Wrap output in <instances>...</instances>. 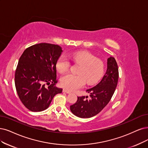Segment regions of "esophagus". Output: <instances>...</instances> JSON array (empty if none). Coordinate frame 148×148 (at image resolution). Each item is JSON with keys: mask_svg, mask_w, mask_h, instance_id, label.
Wrapping results in <instances>:
<instances>
[{"mask_svg": "<svg viewBox=\"0 0 148 148\" xmlns=\"http://www.w3.org/2000/svg\"><path fill=\"white\" fill-rule=\"evenodd\" d=\"M63 91L64 92H66V93H67V94L71 93L70 91H68V90H65V89H63Z\"/></svg>", "mask_w": 148, "mask_h": 148, "instance_id": "34e87169", "label": "esophagus"}]
</instances>
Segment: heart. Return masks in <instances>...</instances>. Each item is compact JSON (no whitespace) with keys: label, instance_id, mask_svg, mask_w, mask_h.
<instances>
[{"label":"heart","instance_id":"b5f03b06","mask_svg":"<svg viewBox=\"0 0 148 148\" xmlns=\"http://www.w3.org/2000/svg\"><path fill=\"white\" fill-rule=\"evenodd\" d=\"M73 62L81 64L77 71L78 75L67 74L60 79V85L68 91H74L82 87L86 82L88 85L93 84L99 80L104 70V64L102 60L97 59L92 53L86 51H78L69 55ZM71 66L69 58L62 55L56 63L57 70L60 73L67 71Z\"/></svg>","mask_w":148,"mask_h":148}]
</instances>
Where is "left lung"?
I'll use <instances>...</instances> for the list:
<instances>
[{
    "label": "left lung",
    "instance_id": "8db88e82",
    "mask_svg": "<svg viewBox=\"0 0 148 148\" xmlns=\"http://www.w3.org/2000/svg\"><path fill=\"white\" fill-rule=\"evenodd\" d=\"M119 78L118 64L114 57L107 59V69L100 82L86 90L88 96H78L77 101L70 106L74 114L88 118L96 115L111 100L116 90Z\"/></svg>",
    "mask_w": 148,
    "mask_h": 148
}]
</instances>
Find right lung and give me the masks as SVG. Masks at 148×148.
<instances>
[{"mask_svg": "<svg viewBox=\"0 0 148 148\" xmlns=\"http://www.w3.org/2000/svg\"><path fill=\"white\" fill-rule=\"evenodd\" d=\"M62 52L60 46L42 42L27 48L19 58L15 86L21 101L29 110H46L55 95L62 92L56 85V63Z\"/></svg>", "mask_w": 148, "mask_h": 148, "instance_id": "add662e5", "label": "right lung"}]
</instances>
